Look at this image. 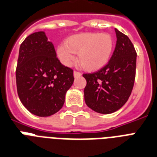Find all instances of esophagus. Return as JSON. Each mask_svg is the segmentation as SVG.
I'll return each mask as SVG.
<instances>
[{
	"label": "esophagus",
	"instance_id": "34e87169",
	"mask_svg": "<svg viewBox=\"0 0 157 157\" xmlns=\"http://www.w3.org/2000/svg\"><path fill=\"white\" fill-rule=\"evenodd\" d=\"M73 76H74V77H78V76H81V72H77V71H74V72H73Z\"/></svg>",
	"mask_w": 157,
	"mask_h": 157
}]
</instances>
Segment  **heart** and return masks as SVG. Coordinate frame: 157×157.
Segmentation results:
<instances>
[{
  "label": "heart",
  "mask_w": 157,
  "mask_h": 157,
  "mask_svg": "<svg viewBox=\"0 0 157 157\" xmlns=\"http://www.w3.org/2000/svg\"><path fill=\"white\" fill-rule=\"evenodd\" d=\"M114 50L113 37L107 33L87 32L67 38L65 43L57 48L61 63L69 66L74 60L75 53L85 70L97 71L107 64Z\"/></svg>",
  "instance_id": "obj_1"
}]
</instances>
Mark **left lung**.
<instances>
[{"mask_svg":"<svg viewBox=\"0 0 157 157\" xmlns=\"http://www.w3.org/2000/svg\"><path fill=\"white\" fill-rule=\"evenodd\" d=\"M115 49L106 65L92 73H85L86 105L100 114H111L127 102L136 78V50L130 39L115 29Z\"/></svg>","mask_w":157,"mask_h":157,"instance_id":"obj_1","label":"left lung"}]
</instances>
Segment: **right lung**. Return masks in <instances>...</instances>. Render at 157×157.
I'll return each instance as SVG.
<instances>
[{
	"instance_id": "1",
	"label": "right lung",
	"mask_w": 157,
	"mask_h": 157,
	"mask_svg": "<svg viewBox=\"0 0 157 157\" xmlns=\"http://www.w3.org/2000/svg\"><path fill=\"white\" fill-rule=\"evenodd\" d=\"M73 81V70L59 62L45 33L25 38L19 49L16 83L19 98L30 113L39 117L56 114Z\"/></svg>"
}]
</instances>
